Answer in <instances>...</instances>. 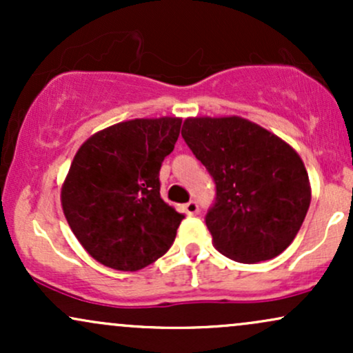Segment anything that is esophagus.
Wrapping results in <instances>:
<instances>
[{
	"label": "esophagus",
	"instance_id": "esophagus-1",
	"mask_svg": "<svg viewBox=\"0 0 353 353\" xmlns=\"http://www.w3.org/2000/svg\"><path fill=\"white\" fill-rule=\"evenodd\" d=\"M184 210L188 216H197L199 214V204L196 201H189L188 204L184 205Z\"/></svg>",
	"mask_w": 353,
	"mask_h": 353
}]
</instances>
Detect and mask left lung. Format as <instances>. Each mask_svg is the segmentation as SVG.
I'll use <instances>...</instances> for the list:
<instances>
[{"label":"left lung","instance_id":"left-lung-1","mask_svg":"<svg viewBox=\"0 0 353 353\" xmlns=\"http://www.w3.org/2000/svg\"><path fill=\"white\" fill-rule=\"evenodd\" d=\"M182 137L216 184L205 225L216 249L244 264L269 261L297 236L310 205L301 156L242 117H189Z\"/></svg>","mask_w":353,"mask_h":353}]
</instances>
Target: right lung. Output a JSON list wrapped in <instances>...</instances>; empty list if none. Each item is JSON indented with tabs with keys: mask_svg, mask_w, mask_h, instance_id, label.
<instances>
[{
	"mask_svg": "<svg viewBox=\"0 0 353 353\" xmlns=\"http://www.w3.org/2000/svg\"><path fill=\"white\" fill-rule=\"evenodd\" d=\"M181 123L125 121L96 132L76 152L61 204L81 245L103 265L134 272L172 245L184 214L161 199L159 171Z\"/></svg>",
	"mask_w": 353,
	"mask_h": 353,
	"instance_id": "add662e5",
	"label": "right lung"
}]
</instances>
